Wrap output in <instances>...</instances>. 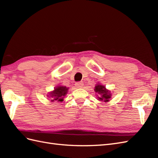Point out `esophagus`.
Listing matches in <instances>:
<instances>
[{
	"instance_id": "obj_1",
	"label": "esophagus",
	"mask_w": 158,
	"mask_h": 158,
	"mask_svg": "<svg viewBox=\"0 0 158 158\" xmlns=\"http://www.w3.org/2000/svg\"><path fill=\"white\" fill-rule=\"evenodd\" d=\"M75 86L77 88H81L83 86V82H77L75 83Z\"/></svg>"
}]
</instances>
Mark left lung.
Returning a JSON list of instances; mask_svg holds the SVG:
<instances>
[{"mask_svg": "<svg viewBox=\"0 0 158 158\" xmlns=\"http://www.w3.org/2000/svg\"><path fill=\"white\" fill-rule=\"evenodd\" d=\"M95 91L99 94V97H98L99 100L103 101L104 102H108L110 99L111 98V94L110 91L106 89L105 86L101 84H97L95 87Z\"/></svg>", "mask_w": 158, "mask_h": 158, "instance_id": "1", "label": "left lung"}]
</instances>
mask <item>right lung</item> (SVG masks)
<instances>
[{
  "mask_svg": "<svg viewBox=\"0 0 158 158\" xmlns=\"http://www.w3.org/2000/svg\"><path fill=\"white\" fill-rule=\"evenodd\" d=\"M67 87L64 86H58L55 88V89L51 91L49 95H47L48 97H50L51 99V101L52 102H63L64 97L67 94L68 91Z\"/></svg>",
  "mask_w": 158,
  "mask_h": 158,
  "instance_id": "1",
  "label": "right lung"
}]
</instances>
